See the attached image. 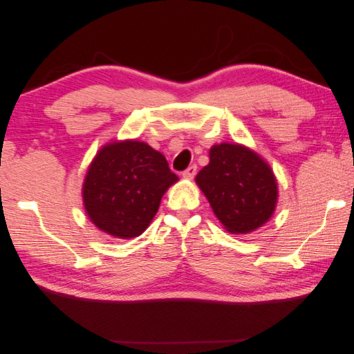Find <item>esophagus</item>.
I'll return each mask as SVG.
<instances>
[{"label":"esophagus","mask_w":354,"mask_h":354,"mask_svg":"<svg viewBox=\"0 0 354 354\" xmlns=\"http://www.w3.org/2000/svg\"><path fill=\"white\" fill-rule=\"evenodd\" d=\"M181 176H183L187 180H192L195 176H196V165H190L187 169H185L183 173H181Z\"/></svg>","instance_id":"1"}]
</instances>
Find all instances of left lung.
<instances>
[{
	"label": "left lung",
	"instance_id": "left-lung-1",
	"mask_svg": "<svg viewBox=\"0 0 354 354\" xmlns=\"http://www.w3.org/2000/svg\"><path fill=\"white\" fill-rule=\"evenodd\" d=\"M196 183L227 232L250 233L269 221L277 202V183L272 168L255 152L241 145L211 147L209 164Z\"/></svg>",
	"mask_w": 354,
	"mask_h": 354
}]
</instances>
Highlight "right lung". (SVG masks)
Listing matches in <instances>:
<instances>
[{
  "instance_id": "right-lung-1",
  "label": "right lung",
  "mask_w": 354,
  "mask_h": 354,
  "mask_svg": "<svg viewBox=\"0 0 354 354\" xmlns=\"http://www.w3.org/2000/svg\"><path fill=\"white\" fill-rule=\"evenodd\" d=\"M178 177L162 153L137 140L103 146L82 186L88 218L104 233L130 239L142 234L160 199Z\"/></svg>"
}]
</instances>
